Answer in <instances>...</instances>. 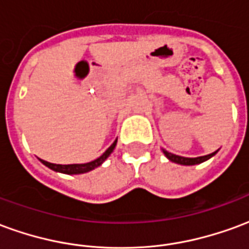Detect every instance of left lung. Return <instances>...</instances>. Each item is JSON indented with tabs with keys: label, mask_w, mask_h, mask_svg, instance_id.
<instances>
[{
	"label": "left lung",
	"mask_w": 249,
	"mask_h": 249,
	"mask_svg": "<svg viewBox=\"0 0 249 249\" xmlns=\"http://www.w3.org/2000/svg\"><path fill=\"white\" fill-rule=\"evenodd\" d=\"M219 151V149H217ZM217 151L213 152V153H209L207 156H200V157H183V156H178V155H173V153H169L165 149H162V153L165 155L169 161L176 162V164H180V165H197V164H201V162L207 161L209 160L211 157H213Z\"/></svg>",
	"instance_id": "obj_1"
}]
</instances>
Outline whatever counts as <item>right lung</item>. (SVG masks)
Segmentation results:
<instances>
[{"instance_id":"1","label":"right lung","mask_w":249,"mask_h":249,"mask_svg":"<svg viewBox=\"0 0 249 249\" xmlns=\"http://www.w3.org/2000/svg\"><path fill=\"white\" fill-rule=\"evenodd\" d=\"M116 144H117V139L114 140V142L112 145L109 146L107 151L104 152L103 155L100 157H97L96 160H93V161L85 162V164H68V165H62V164H52L49 161H45V160H41L40 161L46 165L48 168H51L52 171H54V172H60V173H65V175H81V173H87L90 172L93 169H96L97 167H100L101 164H103L107 159L109 157V155L113 152V149L116 148Z\"/></svg>"}]
</instances>
